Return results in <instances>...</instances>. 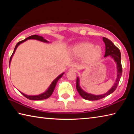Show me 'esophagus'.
Here are the masks:
<instances>
[{"mask_svg":"<svg viewBox=\"0 0 134 134\" xmlns=\"http://www.w3.org/2000/svg\"><path fill=\"white\" fill-rule=\"evenodd\" d=\"M69 70H70V71H74V72L76 71V70L74 69V68H73V67L70 68V69H69Z\"/></svg>","mask_w":134,"mask_h":134,"instance_id":"esophagus-1","label":"esophagus"}]
</instances>
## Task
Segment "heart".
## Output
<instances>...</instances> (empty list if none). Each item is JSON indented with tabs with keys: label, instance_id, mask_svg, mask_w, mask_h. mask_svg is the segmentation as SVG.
Here are the masks:
<instances>
[{
	"label": "heart",
	"instance_id": "obj_1",
	"mask_svg": "<svg viewBox=\"0 0 134 134\" xmlns=\"http://www.w3.org/2000/svg\"><path fill=\"white\" fill-rule=\"evenodd\" d=\"M72 53L77 57H85L87 61L96 60L102 55V48L99 45L89 42H82L72 47Z\"/></svg>",
	"mask_w": 134,
	"mask_h": 134
}]
</instances>
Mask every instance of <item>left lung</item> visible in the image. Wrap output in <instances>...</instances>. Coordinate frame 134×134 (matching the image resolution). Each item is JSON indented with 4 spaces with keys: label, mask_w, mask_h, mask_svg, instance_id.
<instances>
[{
    "label": "left lung",
    "mask_w": 134,
    "mask_h": 134,
    "mask_svg": "<svg viewBox=\"0 0 134 134\" xmlns=\"http://www.w3.org/2000/svg\"><path fill=\"white\" fill-rule=\"evenodd\" d=\"M103 42L105 44V57H107L108 55H110L114 59L115 62L117 64V69H118V74H117V79L116 80V83H115L114 86L111 88L110 90L106 93L102 95H94L91 94L89 93H87L81 89L80 86H79V78H77L76 80V89L79 93L80 94V96L83 97V99L86 100H98L102 99L104 98L105 97H106L108 95L112 93L113 92L116 90L118 83L121 79V77L122 76V67L121 64V52L119 48L117 47L113 44V42L111 41L108 38L105 37H103Z\"/></svg>",
    "instance_id": "8db88e82"
}]
</instances>
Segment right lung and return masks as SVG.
<instances>
[{
	"label": "right lung",
	"mask_w": 134,
	"mask_h": 134,
	"mask_svg": "<svg viewBox=\"0 0 134 134\" xmlns=\"http://www.w3.org/2000/svg\"><path fill=\"white\" fill-rule=\"evenodd\" d=\"M30 39H34V40H39L40 41H42V42H48V41L44 39V38L41 36H40V35H31L30 37H29L28 38H26V39H25L24 40L21 41H19L17 43V44L15 46V48L14 49V51H13V53L12 54V55H11L10 58V60H9V65H10V61H11V59H12V56L13 55V54L15 53V52L16 51V49L17 47H18V45H19L20 44H21V43L24 42L26 41L27 40H30ZM64 73H63L62 74H60V76H58L57 77L55 80H54L53 82H52L51 85L49 86V88L48 89V90H47L46 92H44V93H42L41 94H40V95H37V96H28V95H26V94H25L24 93H21L24 95V96L26 97L27 99H28L29 100H43V99H46L47 98H48V97H50L51 96V94H53V93L54 92V90L55 89V87L56 86V84L57 83L58 80L60 79L63 76V74Z\"/></svg>",
	"instance_id": "right-lung-1"
}]
</instances>
